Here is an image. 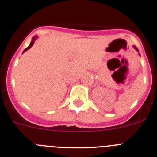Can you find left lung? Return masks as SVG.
<instances>
[{
    "instance_id": "obj_1",
    "label": "left lung",
    "mask_w": 157,
    "mask_h": 157,
    "mask_svg": "<svg viewBox=\"0 0 157 157\" xmlns=\"http://www.w3.org/2000/svg\"><path fill=\"white\" fill-rule=\"evenodd\" d=\"M133 47H134V48H135V50H136V51H139V50H138V49H137V48H136V47H135V46H133Z\"/></svg>"
}]
</instances>
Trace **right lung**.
<instances>
[{"label": "right lung", "mask_w": 157, "mask_h": 157, "mask_svg": "<svg viewBox=\"0 0 157 157\" xmlns=\"http://www.w3.org/2000/svg\"><path fill=\"white\" fill-rule=\"evenodd\" d=\"M36 39H37V36H36V37H33V40H32V41H31V43H30V44H29V47H26V48L25 49V50H24V52H25V51H26V50H29V48H31V47H33V44H34L35 40H36Z\"/></svg>", "instance_id": "right-lung-1"}]
</instances>
